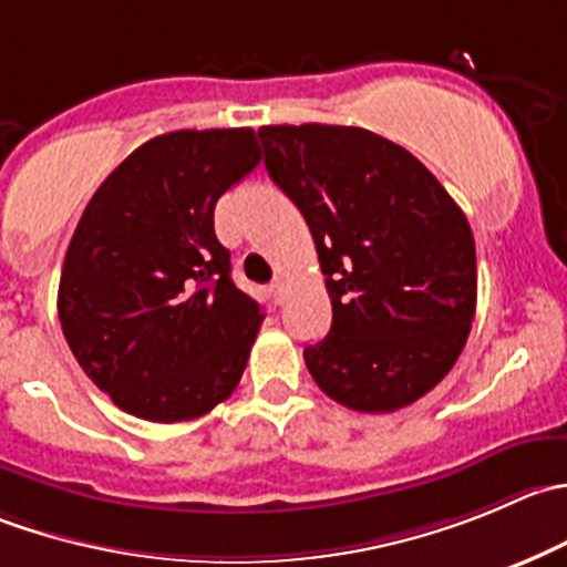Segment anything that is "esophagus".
<instances>
[{"label": "esophagus", "instance_id": "34e87169", "mask_svg": "<svg viewBox=\"0 0 567 567\" xmlns=\"http://www.w3.org/2000/svg\"><path fill=\"white\" fill-rule=\"evenodd\" d=\"M268 293H271L274 305H279V301H282V296H285V279H282V277L274 279L271 288H268Z\"/></svg>", "mask_w": 567, "mask_h": 567}]
</instances>
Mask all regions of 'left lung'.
<instances>
[{"instance_id": "left-lung-1", "label": "left lung", "mask_w": 567, "mask_h": 567, "mask_svg": "<svg viewBox=\"0 0 567 567\" xmlns=\"http://www.w3.org/2000/svg\"><path fill=\"white\" fill-rule=\"evenodd\" d=\"M268 177L316 240L332 329L307 346L318 388L357 412H393L457 362L476 312L468 218L435 174L362 126H260Z\"/></svg>"}]
</instances>
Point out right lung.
<instances>
[{"mask_svg":"<svg viewBox=\"0 0 567 567\" xmlns=\"http://www.w3.org/2000/svg\"><path fill=\"white\" fill-rule=\"evenodd\" d=\"M257 163L249 126L166 132L87 202L58 316L82 371L130 415L190 421L238 388L262 310L235 288L213 210Z\"/></svg>","mask_w":567,"mask_h":567,"instance_id":"obj_1","label":"right lung"}]
</instances>
